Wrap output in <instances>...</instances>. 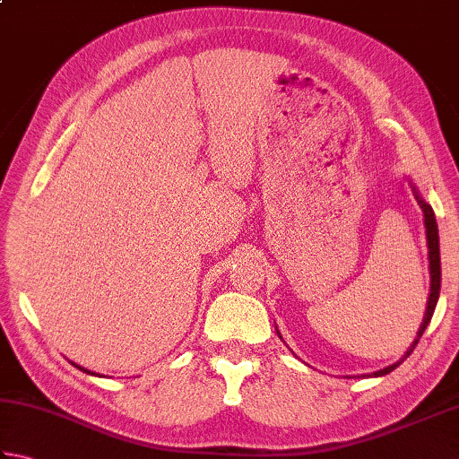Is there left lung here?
Masks as SVG:
<instances>
[{
  "label": "left lung",
  "mask_w": 459,
  "mask_h": 459,
  "mask_svg": "<svg viewBox=\"0 0 459 459\" xmlns=\"http://www.w3.org/2000/svg\"><path fill=\"white\" fill-rule=\"evenodd\" d=\"M416 193V191H414ZM416 199H418V204H420V209L424 211V224H426V238H428V248H430V252H428V256H430V274H432V286H430V298H428V307H426V316H424V324L420 325V329H418V337L414 339V343L411 345V349L406 351V355L398 360V363L386 367L383 370H377L375 377H383V375H388L391 370H394L398 365L403 363V360L412 353L414 347L418 345V341H420L422 333L426 331L428 324H430V319L434 316V309H436V304H437V298H440V286H442V262H440V237H437V222H436V217H434V211L428 203H424L420 197H418L416 193ZM280 335V333H278Z\"/></svg>",
  "instance_id": "1"
}]
</instances>
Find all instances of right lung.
<instances>
[{
	"instance_id": "add662e5",
	"label": "right lung",
	"mask_w": 459,
	"mask_h": 459,
	"mask_svg": "<svg viewBox=\"0 0 459 459\" xmlns=\"http://www.w3.org/2000/svg\"><path fill=\"white\" fill-rule=\"evenodd\" d=\"M73 365H74V363H73ZM76 367H79V365H76ZM79 368H81V370H84V373H89V375H92V373H91V370H86V368H82V367H79Z\"/></svg>"
}]
</instances>
